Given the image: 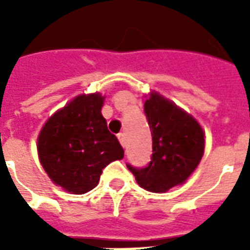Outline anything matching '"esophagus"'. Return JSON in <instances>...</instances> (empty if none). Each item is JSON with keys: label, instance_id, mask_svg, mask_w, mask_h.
I'll return each mask as SVG.
<instances>
[{"label": "esophagus", "instance_id": "1", "mask_svg": "<svg viewBox=\"0 0 250 250\" xmlns=\"http://www.w3.org/2000/svg\"><path fill=\"white\" fill-rule=\"evenodd\" d=\"M118 139H119V141H121L122 146H125V135L123 132L118 133Z\"/></svg>", "mask_w": 250, "mask_h": 250}]
</instances>
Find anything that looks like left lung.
I'll list each match as a JSON object with an SVG mask.
<instances>
[{
  "label": "left lung",
  "mask_w": 250,
  "mask_h": 250,
  "mask_svg": "<svg viewBox=\"0 0 250 250\" xmlns=\"http://www.w3.org/2000/svg\"><path fill=\"white\" fill-rule=\"evenodd\" d=\"M144 113L152 132L150 162L145 167H127L144 189L166 192L186 182L198 166L205 136L196 119L158 93L145 101Z\"/></svg>",
  "instance_id": "1"
}]
</instances>
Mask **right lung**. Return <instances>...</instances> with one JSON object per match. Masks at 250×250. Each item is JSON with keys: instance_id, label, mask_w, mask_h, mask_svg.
Segmentation results:
<instances>
[{"instance_id": "1", "label": "right lung", "mask_w": 250, "mask_h": 250, "mask_svg": "<svg viewBox=\"0 0 250 250\" xmlns=\"http://www.w3.org/2000/svg\"><path fill=\"white\" fill-rule=\"evenodd\" d=\"M102 104L98 93L78 96L45 123L37 140L40 162L49 178L75 194L93 189L102 170L125 157L102 117Z\"/></svg>"}]
</instances>
